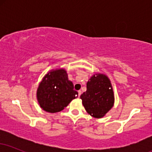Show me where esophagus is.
<instances>
[{
  "instance_id": "obj_1",
  "label": "esophagus",
  "mask_w": 152,
  "mask_h": 152,
  "mask_svg": "<svg viewBox=\"0 0 152 152\" xmlns=\"http://www.w3.org/2000/svg\"><path fill=\"white\" fill-rule=\"evenodd\" d=\"M81 93H82V91L81 90H79L78 91V97H80V96H81Z\"/></svg>"
}]
</instances>
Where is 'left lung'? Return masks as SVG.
<instances>
[{
  "instance_id": "obj_1",
  "label": "left lung",
  "mask_w": 152,
  "mask_h": 152,
  "mask_svg": "<svg viewBox=\"0 0 152 152\" xmlns=\"http://www.w3.org/2000/svg\"><path fill=\"white\" fill-rule=\"evenodd\" d=\"M80 98L88 114L94 118L104 117L114 104L112 84L107 75L96 73L86 83V91Z\"/></svg>"
}]
</instances>
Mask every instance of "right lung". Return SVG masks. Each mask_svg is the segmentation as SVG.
<instances>
[{
    "label": "right lung",
    "instance_id": "right-lung-1",
    "mask_svg": "<svg viewBox=\"0 0 152 152\" xmlns=\"http://www.w3.org/2000/svg\"><path fill=\"white\" fill-rule=\"evenodd\" d=\"M77 97L78 92L74 90L72 81L69 80L67 71L64 68L48 71L36 91L40 107L49 113L62 111Z\"/></svg>",
    "mask_w": 152,
    "mask_h": 152
}]
</instances>
